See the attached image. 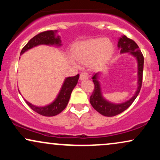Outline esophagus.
Segmentation results:
<instances>
[{
    "instance_id": "1",
    "label": "esophagus",
    "mask_w": 160,
    "mask_h": 160,
    "mask_svg": "<svg viewBox=\"0 0 160 160\" xmlns=\"http://www.w3.org/2000/svg\"><path fill=\"white\" fill-rule=\"evenodd\" d=\"M88 78V74H86V72H82L80 75V80H86Z\"/></svg>"
}]
</instances>
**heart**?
I'll return each mask as SVG.
<instances>
[{
    "label": "heart",
    "mask_w": 160,
    "mask_h": 160,
    "mask_svg": "<svg viewBox=\"0 0 160 160\" xmlns=\"http://www.w3.org/2000/svg\"><path fill=\"white\" fill-rule=\"evenodd\" d=\"M113 51L114 47L109 40L95 38L77 44L71 50V56L82 63L90 61L92 67L97 68L107 63Z\"/></svg>",
    "instance_id": "heart-1"
}]
</instances>
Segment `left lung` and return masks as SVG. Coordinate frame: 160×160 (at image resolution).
Returning a JSON list of instances; mask_svg holds the SVG:
<instances>
[{
    "mask_svg": "<svg viewBox=\"0 0 160 160\" xmlns=\"http://www.w3.org/2000/svg\"><path fill=\"white\" fill-rule=\"evenodd\" d=\"M117 47L120 49L121 54L128 52L136 58L138 63V87L133 96L128 101L119 104L112 103L106 98H104L103 94H102L100 81H99L101 75H102V72L99 71V72L95 73L92 78L95 84V89L90 96V98H89V102L95 111L105 117H113V116L120 114V113L129 108V106L133 103L135 99L137 98L140 92L141 83H142L144 56L139 49L138 46L134 40L123 35L119 39Z\"/></svg>",
    "mask_w": 160,
    "mask_h": 160,
    "instance_id": "obj_1",
    "label": "left lung"
}]
</instances>
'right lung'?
Returning <instances> with one entry per match:
<instances>
[{
  "instance_id": "obj_1",
  "label": "right lung",
  "mask_w": 160,
  "mask_h": 160,
  "mask_svg": "<svg viewBox=\"0 0 160 160\" xmlns=\"http://www.w3.org/2000/svg\"><path fill=\"white\" fill-rule=\"evenodd\" d=\"M58 31H47L38 34L32 38L21 51V55L23 54L28 49L33 47H38L39 45H48L56 46V47H61L62 40L60 36L57 34ZM80 75L78 74L74 77H69L66 78L64 80L61 89L54 101L47 105L38 107L31 104L25 99L28 105L34 111L45 117H53L58 113H60L66 108L69 102L71 94L74 88L78 84V79Z\"/></svg>"
}]
</instances>
